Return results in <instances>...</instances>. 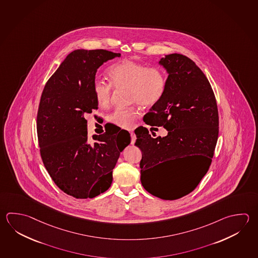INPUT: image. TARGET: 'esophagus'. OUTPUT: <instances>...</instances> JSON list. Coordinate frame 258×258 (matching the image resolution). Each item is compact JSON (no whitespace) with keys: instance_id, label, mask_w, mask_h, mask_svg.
Listing matches in <instances>:
<instances>
[{"instance_id":"1","label":"esophagus","mask_w":258,"mask_h":258,"mask_svg":"<svg viewBox=\"0 0 258 258\" xmlns=\"http://www.w3.org/2000/svg\"><path fill=\"white\" fill-rule=\"evenodd\" d=\"M131 136H132V144H134L136 141V135L134 134V132H131Z\"/></svg>"}]
</instances>
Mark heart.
<instances>
[{
  "label": "heart",
  "mask_w": 258,
  "mask_h": 258,
  "mask_svg": "<svg viewBox=\"0 0 258 258\" xmlns=\"http://www.w3.org/2000/svg\"><path fill=\"white\" fill-rule=\"evenodd\" d=\"M108 76L110 84L98 78L93 81L94 97L101 107L109 105L112 87L117 89L128 88L130 101L138 103L143 107L154 106L165 92V74L159 68H149L142 63L124 60L112 64L108 69ZM137 117L138 111L135 107L117 108L109 116V121L122 128H131Z\"/></svg>",
  "instance_id": "1"
}]
</instances>
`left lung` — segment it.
<instances>
[{
    "label": "left lung",
    "instance_id": "left-lung-1",
    "mask_svg": "<svg viewBox=\"0 0 258 258\" xmlns=\"http://www.w3.org/2000/svg\"><path fill=\"white\" fill-rule=\"evenodd\" d=\"M168 74L165 92L150 108L143 120L163 126L165 137L151 136L146 127L135 132V145L141 149V184L163 200L189 195L209 170L218 139L217 104L209 81L196 63L183 54H167L159 61ZM196 156L199 167L177 184L165 181L161 165L180 157Z\"/></svg>",
    "mask_w": 258,
    "mask_h": 258
}]
</instances>
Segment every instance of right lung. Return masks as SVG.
<instances>
[{"instance_id": "add662e5", "label": "right lung", "mask_w": 258, "mask_h": 258, "mask_svg": "<svg viewBox=\"0 0 258 258\" xmlns=\"http://www.w3.org/2000/svg\"><path fill=\"white\" fill-rule=\"evenodd\" d=\"M119 56L103 49L75 50L41 96L37 136L42 160L59 189L77 199L94 198L110 187L117 159L131 143L130 133L118 128L88 141L85 118L98 105L93 93L97 69Z\"/></svg>"}]
</instances>
